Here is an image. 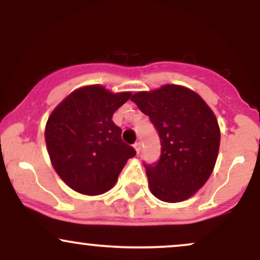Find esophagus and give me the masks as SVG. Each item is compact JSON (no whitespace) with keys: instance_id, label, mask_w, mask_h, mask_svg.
<instances>
[{"instance_id":"34e87169","label":"esophagus","mask_w":260,"mask_h":260,"mask_svg":"<svg viewBox=\"0 0 260 260\" xmlns=\"http://www.w3.org/2000/svg\"><path fill=\"white\" fill-rule=\"evenodd\" d=\"M133 147H134V149H136L137 153L139 154V153H140V149H142V144H140V142H136V143H134Z\"/></svg>"}]
</instances>
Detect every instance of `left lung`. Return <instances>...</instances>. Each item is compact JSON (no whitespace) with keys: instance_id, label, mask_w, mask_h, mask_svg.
Listing matches in <instances>:
<instances>
[{"instance_id":"1","label":"left lung","mask_w":260,"mask_h":260,"mask_svg":"<svg viewBox=\"0 0 260 260\" xmlns=\"http://www.w3.org/2000/svg\"><path fill=\"white\" fill-rule=\"evenodd\" d=\"M131 100L149 116L160 137L159 161L144 164L151 193L162 202L186 201L204 186L215 166L220 145L215 115L197 92L175 84L137 92Z\"/></svg>"}]
</instances>
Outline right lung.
I'll use <instances>...</instances> for the list:
<instances>
[{
    "label": "right lung",
    "mask_w": 260,
    "mask_h": 260,
    "mask_svg": "<svg viewBox=\"0 0 260 260\" xmlns=\"http://www.w3.org/2000/svg\"><path fill=\"white\" fill-rule=\"evenodd\" d=\"M132 96L101 85L73 91L53 110L45 128L52 166L68 187L86 196L111 189L127 160L136 155L121 138L113 112Z\"/></svg>",
    "instance_id": "right-lung-1"
}]
</instances>
